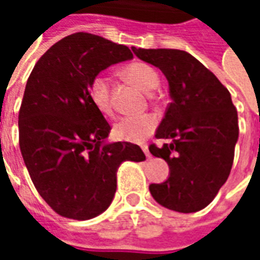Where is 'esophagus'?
Listing matches in <instances>:
<instances>
[{"mask_svg": "<svg viewBox=\"0 0 260 260\" xmlns=\"http://www.w3.org/2000/svg\"><path fill=\"white\" fill-rule=\"evenodd\" d=\"M142 150L145 152V154H146L147 158H150V153H149V149H147V145H142Z\"/></svg>", "mask_w": 260, "mask_h": 260, "instance_id": "34e87169", "label": "esophagus"}]
</instances>
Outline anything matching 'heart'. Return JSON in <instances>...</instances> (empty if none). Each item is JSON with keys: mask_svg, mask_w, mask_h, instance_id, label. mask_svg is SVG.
Returning <instances> with one entry per match:
<instances>
[{"mask_svg": "<svg viewBox=\"0 0 260 260\" xmlns=\"http://www.w3.org/2000/svg\"><path fill=\"white\" fill-rule=\"evenodd\" d=\"M121 75L143 91H152L158 85V75L150 65L135 61L125 65ZM87 96L97 111L106 117L113 115V104L110 96V85L103 75H96L87 86ZM156 128V119L152 115L125 117L114 125V136L121 141L141 142Z\"/></svg>", "mask_w": 260, "mask_h": 260, "instance_id": "b5f03b06", "label": "heart"}]
</instances>
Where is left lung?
I'll return each mask as SVG.
<instances>
[{
    "instance_id": "obj_1",
    "label": "left lung",
    "mask_w": 260,
    "mask_h": 260,
    "mask_svg": "<svg viewBox=\"0 0 260 260\" xmlns=\"http://www.w3.org/2000/svg\"><path fill=\"white\" fill-rule=\"evenodd\" d=\"M132 51L163 72L171 97L156 131L157 139L170 142L149 147L153 156L167 161L170 174L161 184H150L149 191L170 210L199 212L214 199L233 167L238 114L231 94L186 51L135 47Z\"/></svg>"
}]
</instances>
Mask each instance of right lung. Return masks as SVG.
Returning <instances> with one entry per match:
<instances>
[{
	"label": "right lung",
	"mask_w": 260,
	"mask_h": 260,
	"mask_svg": "<svg viewBox=\"0 0 260 260\" xmlns=\"http://www.w3.org/2000/svg\"><path fill=\"white\" fill-rule=\"evenodd\" d=\"M132 58L126 46L80 31L48 48L27 79L20 153L37 192L64 217L102 214L115 195L119 164L146 158L131 142H106L111 128L87 96L96 75Z\"/></svg>",
	"instance_id": "obj_1"
}]
</instances>
